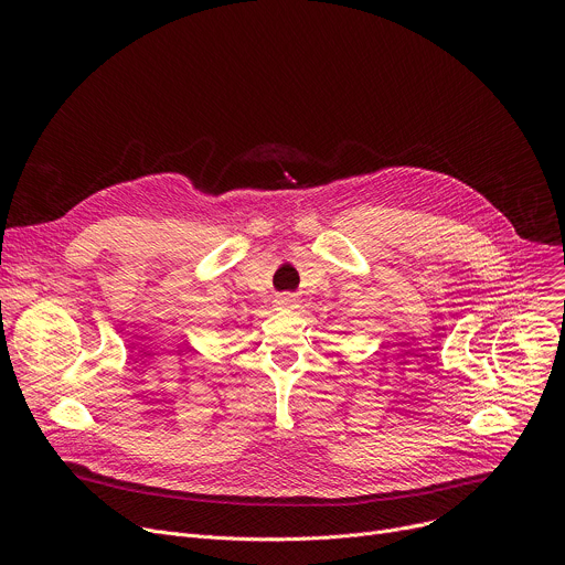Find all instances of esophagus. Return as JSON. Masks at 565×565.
Instances as JSON below:
<instances>
[{
  "label": "esophagus",
  "mask_w": 565,
  "mask_h": 565,
  "mask_svg": "<svg viewBox=\"0 0 565 565\" xmlns=\"http://www.w3.org/2000/svg\"><path fill=\"white\" fill-rule=\"evenodd\" d=\"M279 303H281V306H286V308H292V306H295V299H292V297H281V299H279Z\"/></svg>",
  "instance_id": "1"
}]
</instances>
